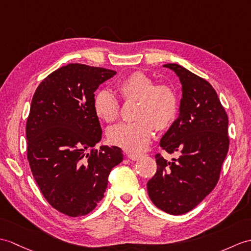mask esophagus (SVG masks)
Listing matches in <instances>:
<instances>
[{
    "instance_id": "1",
    "label": "esophagus",
    "mask_w": 251,
    "mask_h": 251,
    "mask_svg": "<svg viewBox=\"0 0 251 251\" xmlns=\"http://www.w3.org/2000/svg\"><path fill=\"white\" fill-rule=\"evenodd\" d=\"M128 157L131 160H138L140 157H141V154H135V153H128Z\"/></svg>"
}]
</instances>
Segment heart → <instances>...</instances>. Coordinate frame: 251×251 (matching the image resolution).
Masks as SVG:
<instances>
[{"label":"heart","mask_w":251,"mask_h":251,"mask_svg":"<svg viewBox=\"0 0 251 251\" xmlns=\"http://www.w3.org/2000/svg\"><path fill=\"white\" fill-rule=\"evenodd\" d=\"M116 91L125 102H135L132 123H121L111 127L108 139L113 145L128 152H141L151 143L155 128L165 131L176 122L179 102L172 86L157 84L148 75L132 73L116 84ZM93 110L99 120L113 123L121 113L120 102L111 92L100 91L93 99Z\"/></svg>","instance_id":"heart-1"}]
</instances>
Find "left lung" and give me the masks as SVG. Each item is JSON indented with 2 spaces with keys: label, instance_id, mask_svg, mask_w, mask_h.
Segmentation results:
<instances>
[{
  "label": "left lung",
  "instance_id": "left-lung-1",
  "mask_svg": "<svg viewBox=\"0 0 251 251\" xmlns=\"http://www.w3.org/2000/svg\"><path fill=\"white\" fill-rule=\"evenodd\" d=\"M176 72L183 89L179 116L161 138L167 153L156 154L157 170L148 182L150 199L171 215L195 208L218 183L221 166L229 150L228 115L216 91L205 79L177 64H166Z\"/></svg>",
  "mask_w": 251,
  "mask_h": 251
}]
</instances>
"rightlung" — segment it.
Listing matches in <instances>:
<instances>
[{"instance_id":"obj_1","label":"right lung","mask_w":251,"mask_h":251,"mask_svg":"<svg viewBox=\"0 0 251 251\" xmlns=\"http://www.w3.org/2000/svg\"><path fill=\"white\" fill-rule=\"evenodd\" d=\"M115 74L72 63L47 75L33 95L27 160L46 200L67 216L92 212L103 198L110 172L123 160L118 147L94 148L101 139L94 93Z\"/></svg>"}]
</instances>
